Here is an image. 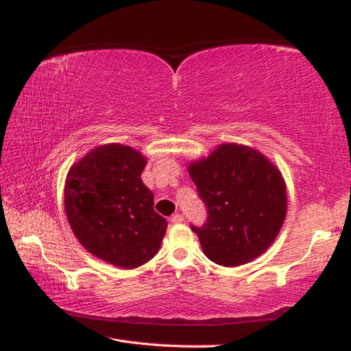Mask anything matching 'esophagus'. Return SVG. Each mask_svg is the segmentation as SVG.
Wrapping results in <instances>:
<instances>
[{"label":"esophagus","instance_id":"obj_1","mask_svg":"<svg viewBox=\"0 0 351 351\" xmlns=\"http://www.w3.org/2000/svg\"><path fill=\"white\" fill-rule=\"evenodd\" d=\"M170 220H171V223H175V225H178V223H182L184 221V215L180 214V213H176V214L171 215Z\"/></svg>","mask_w":351,"mask_h":351}]
</instances>
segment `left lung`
<instances>
[{
  "label": "left lung",
  "instance_id": "8db88e82",
  "mask_svg": "<svg viewBox=\"0 0 351 351\" xmlns=\"http://www.w3.org/2000/svg\"><path fill=\"white\" fill-rule=\"evenodd\" d=\"M190 178L206 206L204 226H193L213 263L237 267L270 247L287 215L280 171L249 146L225 143L191 162Z\"/></svg>",
  "mask_w": 351,
  "mask_h": 351
}]
</instances>
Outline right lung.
<instances>
[{
    "mask_svg": "<svg viewBox=\"0 0 351 351\" xmlns=\"http://www.w3.org/2000/svg\"><path fill=\"white\" fill-rule=\"evenodd\" d=\"M146 158L136 149L104 145L71 167L64 210L77 240L108 264L136 268L160 250L167 221L141 181Z\"/></svg>",
    "mask_w": 351,
    "mask_h": 351,
    "instance_id": "add662e5",
    "label": "right lung"
}]
</instances>
